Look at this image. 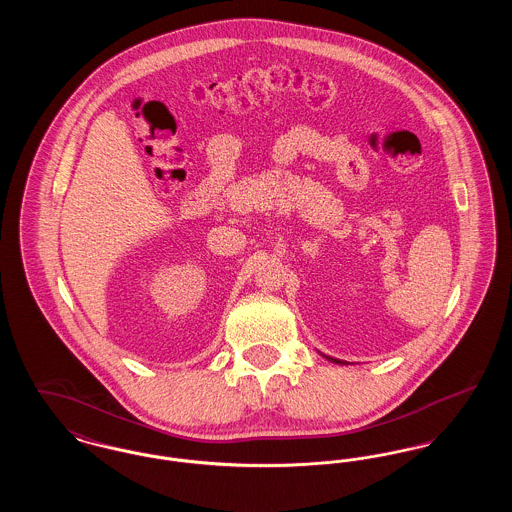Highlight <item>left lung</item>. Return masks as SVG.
Wrapping results in <instances>:
<instances>
[{"mask_svg":"<svg viewBox=\"0 0 512 512\" xmlns=\"http://www.w3.org/2000/svg\"><path fill=\"white\" fill-rule=\"evenodd\" d=\"M326 357V355H324ZM328 361H332V363H338V365H347V363H343V361H340V359H334V357H326Z\"/></svg>","mask_w":512,"mask_h":512,"instance_id":"1","label":"left lung"}]
</instances>
